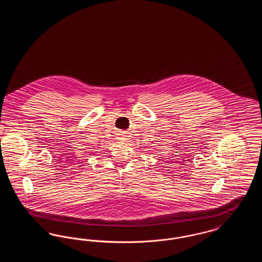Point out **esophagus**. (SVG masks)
Wrapping results in <instances>:
<instances>
[{
    "label": "esophagus",
    "instance_id": "1",
    "mask_svg": "<svg viewBox=\"0 0 262 262\" xmlns=\"http://www.w3.org/2000/svg\"><path fill=\"white\" fill-rule=\"evenodd\" d=\"M118 136H119V139H121V140H125V137H126L125 133H124V132H119Z\"/></svg>",
    "mask_w": 262,
    "mask_h": 262
}]
</instances>
